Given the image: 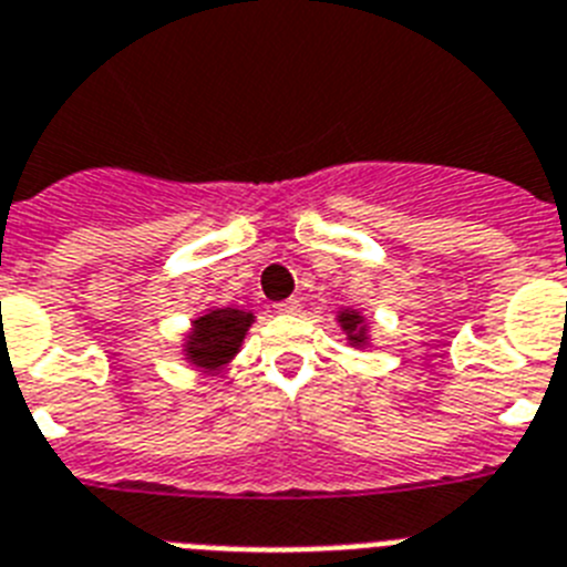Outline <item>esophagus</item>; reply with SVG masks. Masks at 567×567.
Instances as JSON below:
<instances>
[{
  "instance_id": "obj_1",
  "label": "esophagus",
  "mask_w": 567,
  "mask_h": 567,
  "mask_svg": "<svg viewBox=\"0 0 567 567\" xmlns=\"http://www.w3.org/2000/svg\"><path fill=\"white\" fill-rule=\"evenodd\" d=\"M275 312H280V316H298V312H301V301H298V298H289V301L284 303H275Z\"/></svg>"
}]
</instances>
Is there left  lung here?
<instances>
[{"instance_id": "8db88e82", "label": "left lung", "mask_w": 567, "mask_h": 567, "mask_svg": "<svg viewBox=\"0 0 567 567\" xmlns=\"http://www.w3.org/2000/svg\"><path fill=\"white\" fill-rule=\"evenodd\" d=\"M336 321L338 327H341L343 336H347V343H350V347H355V350H367V347H370V321H367V316H361L358 309L341 307L338 309Z\"/></svg>"}]
</instances>
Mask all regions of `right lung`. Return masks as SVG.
<instances>
[{"label": "right lung", "instance_id": "obj_1", "mask_svg": "<svg viewBox=\"0 0 567 567\" xmlns=\"http://www.w3.org/2000/svg\"><path fill=\"white\" fill-rule=\"evenodd\" d=\"M251 323H255V316L235 307L206 309L195 316L181 343L186 364L206 375H220L229 370Z\"/></svg>", "mask_w": 567, "mask_h": 567}]
</instances>
